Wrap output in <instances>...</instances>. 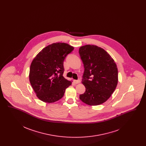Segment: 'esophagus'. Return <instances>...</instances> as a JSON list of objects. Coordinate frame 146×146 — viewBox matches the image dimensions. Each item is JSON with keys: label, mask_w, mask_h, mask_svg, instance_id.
<instances>
[{"label": "esophagus", "mask_w": 146, "mask_h": 146, "mask_svg": "<svg viewBox=\"0 0 146 146\" xmlns=\"http://www.w3.org/2000/svg\"><path fill=\"white\" fill-rule=\"evenodd\" d=\"M74 83L75 84H76L80 83V80H74Z\"/></svg>", "instance_id": "1"}]
</instances>
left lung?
<instances>
[{
    "mask_svg": "<svg viewBox=\"0 0 146 146\" xmlns=\"http://www.w3.org/2000/svg\"><path fill=\"white\" fill-rule=\"evenodd\" d=\"M79 53L85 69L82 83L86 88L79 98L90 106L102 104L111 96L117 86V64L107 51L96 45L82 46Z\"/></svg>",
    "mask_w": 146,
    "mask_h": 146,
    "instance_id": "8db88e82",
    "label": "left lung"
}]
</instances>
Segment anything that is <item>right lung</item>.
Returning a JSON list of instances; mask_svg holds the SVG:
<instances>
[{
  "label": "right lung",
  "instance_id": "add662e5",
  "mask_svg": "<svg viewBox=\"0 0 146 146\" xmlns=\"http://www.w3.org/2000/svg\"><path fill=\"white\" fill-rule=\"evenodd\" d=\"M74 48L64 42L46 46L36 55L31 64L29 79L38 98L53 103L62 98L65 90L72 84L63 76V61Z\"/></svg>",
  "mask_w": 146,
  "mask_h": 146
}]
</instances>
